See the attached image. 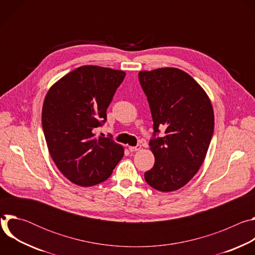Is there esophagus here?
<instances>
[{"label": "esophagus", "mask_w": 255, "mask_h": 255, "mask_svg": "<svg viewBox=\"0 0 255 255\" xmlns=\"http://www.w3.org/2000/svg\"><path fill=\"white\" fill-rule=\"evenodd\" d=\"M128 148H129V150H130L131 152H132V151H138V150L141 149V145H140V144H137L136 146H129Z\"/></svg>", "instance_id": "esophagus-1"}]
</instances>
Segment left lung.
I'll return each mask as SVG.
<instances>
[{"label": "left lung", "mask_w": 255, "mask_h": 255, "mask_svg": "<svg viewBox=\"0 0 255 255\" xmlns=\"http://www.w3.org/2000/svg\"><path fill=\"white\" fill-rule=\"evenodd\" d=\"M138 79L154 130L149 146L155 162L144 178L159 192H173L186 186L205 160L214 132L213 107L203 88L181 69L142 70ZM159 128L165 135L155 137Z\"/></svg>", "instance_id": "left-lung-1"}]
</instances>
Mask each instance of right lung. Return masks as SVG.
I'll return each mask as SVG.
<instances>
[{
  "label": "right lung",
  "mask_w": 255,
  "mask_h": 255,
  "mask_svg": "<svg viewBox=\"0 0 255 255\" xmlns=\"http://www.w3.org/2000/svg\"><path fill=\"white\" fill-rule=\"evenodd\" d=\"M126 74L97 65L68 72L46 94L42 128L49 153L71 183L91 187L106 180L124 155L111 137H97L107 109Z\"/></svg>",
  "instance_id": "add662e5"
}]
</instances>
